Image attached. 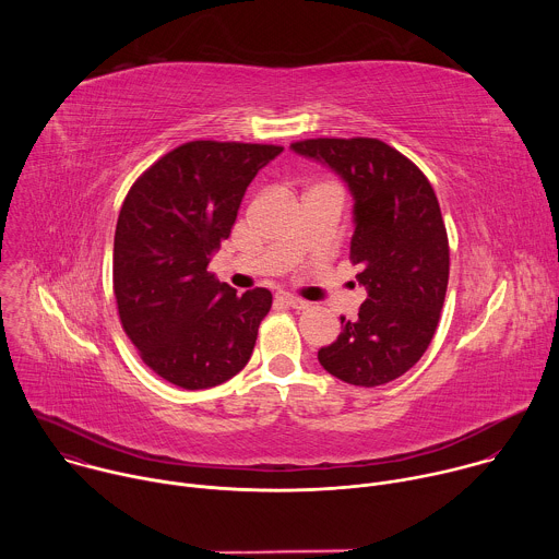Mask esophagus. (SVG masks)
<instances>
[{
	"mask_svg": "<svg viewBox=\"0 0 559 559\" xmlns=\"http://www.w3.org/2000/svg\"><path fill=\"white\" fill-rule=\"evenodd\" d=\"M276 300L283 302V305H287V307H294V309H305V307H309L307 300L296 298V296H292V294H287V292H278V294H276Z\"/></svg>",
	"mask_w": 559,
	"mask_h": 559,
	"instance_id": "34e87169",
	"label": "esophagus"
}]
</instances>
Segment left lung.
Listing matches in <instances>:
<instances>
[{"label":"left lung","instance_id":"left-lung-1","mask_svg":"<svg viewBox=\"0 0 559 559\" xmlns=\"http://www.w3.org/2000/svg\"><path fill=\"white\" fill-rule=\"evenodd\" d=\"M298 154L336 170L356 203L349 261L367 287L358 321L318 352L336 378L378 386L401 378L427 352L449 283V238L438 197L425 173L380 139H305Z\"/></svg>","mask_w":559,"mask_h":559}]
</instances>
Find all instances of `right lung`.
Returning <instances> with one entry per match:
<instances>
[{"label":"right lung","mask_w":559,"mask_h":559,"mask_svg":"<svg viewBox=\"0 0 559 559\" xmlns=\"http://www.w3.org/2000/svg\"><path fill=\"white\" fill-rule=\"evenodd\" d=\"M281 152L272 143L188 141L126 194L112 254L119 321L141 360L181 389L229 380L254 352L272 292L238 296L207 265L248 186Z\"/></svg>","instance_id":"obj_1"}]
</instances>
